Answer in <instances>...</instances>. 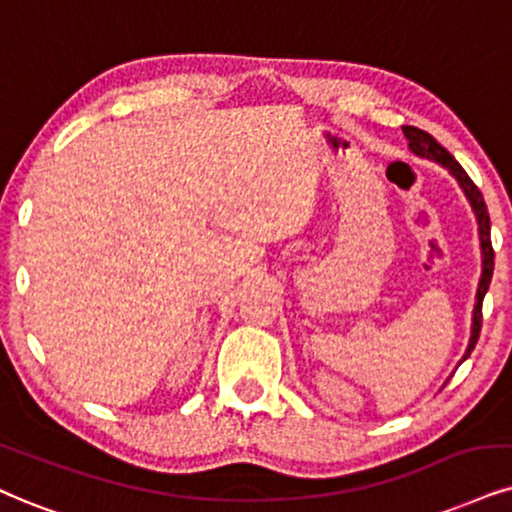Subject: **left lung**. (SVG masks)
Here are the masks:
<instances>
[{
    "mask_svg": "<svg viewBox=\"0 0 512 512\" xmlns=\"http://www.w3.org/2000/svg\"><path fill=\"white\" fill-rule=\"evenodd\" d=\"M403 135L408 140V149L413 154L422 156V159H430L434 163H441L453 178L458 180V185L463 187L465 197H468L472 211L477 216V225H479V246H482V277H479V287H477V299H475V311H472V332H470V344L468 351H465L463 361L470 356L472 349H475L477 339H479V330H482V301L484 294H487L491 275H494V246H491V223H489V211L487 204H484L482 192H479L475 182L468 178L463 166L453 159V156L446 151L441 144L434 140L430 132L413 128V125H403Z\"/></svg>",
    "mask_w": 512,
    "mask_h": 512,
    "instance_id": "8db88e82",
    "label": "left lung"
}]
</instances>
